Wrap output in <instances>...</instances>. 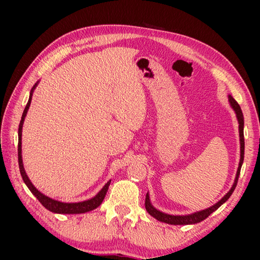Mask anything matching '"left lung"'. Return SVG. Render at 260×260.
<instances>
[{
    "label": "left lung",
    "instance_id": "obj_1",
    "mask_svg": "<svg viewBox=\"0 0 260 260\" xmlns=\"http://www.w3.org/2000/svg\"><path fill=\"white\" fill-rule=\"evenodd\" d=\"M229 102L231 104V107H233L234 110L236 112L237 118H238V121H239V136H240V162H239L238 171H237L236 180H235V183H234L233 187H231L230 191L227 193V194H225L218 203H215L214 206L210 207L206 210H202V211H199V212L192 213V214H187V215H171V214H167V213H163L161 211H158V210H156L151 204L150 197H148V193H147L146 198H145L146 211L150 213L152 217H154L156 220H158V221H162V222L169 223V224H192V223L201 222L202 220L208 218L210 214H211L213 211H215V210H217L220 206H221L222 203L227 201L228 199L230 198V196L233 194V192L235 191L236 186H237V183H238L241 165H242V162H244L245 139H244V115H242L241 108L238 105V103H237L235 99L233 98V96H230V95H229Z\"/></svg>",
    "mask_w": 260,
    "mask_h": 260
}]
</instances>
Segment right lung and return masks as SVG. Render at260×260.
I'll return each instance as SVG.
<instances>
[{"mask_svg":"<svg viewBox=\"0 0 260 260\" xmlns=\"http://www.w3.org/2000/svg\"><path fill=\"white\" fill-rule=\"evenodd\" d=\"M38 84H36L33 86L32 90L30 92V97H29V102H27L26 106L23 110V114H22L21 117V121L19 125V144H18V158H19V169H20V173L22 179H23L24 183L26 184V186L29 187V190L33 193L40 203L42 204L43 207L46 209H48L49 211L54 212V213H85L88 211H91V210L96 209L97 207H99L102 204L105 196H106L108 186L110 184V181H108L103 189L98 192V194L96 197H93L90 200H87L84 202H78V203H64V202H60L57 200H53V199H50L49 197H46L45 194H42L40 191H38L33 184L31 183V181L27 178V175L24 171L23 168V163H22V155H21V136H22V126H23V121H24V117L27 113V109L30 107L31 104V99H32V92L35 90V88L37 87Z\"/></svg>","mask_w":260,"mask_h":260,"instance_id":"right-lung-1","label":"right lung"}]
</instances>
